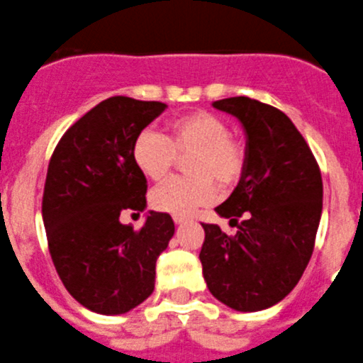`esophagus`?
<instances>
[{
	"label": "esophagus",
	"instance_id": "obj_1",
	"mask_svg": "<svg viewBox=\"0 0 363 363\" xmlns=\"http://www.w3.org/2000/svg\"><path fill=\"white\" fill-rule=\"evenodd\" d=\"M189 217H184V215H174V222L175 224H184V222H188Z\"/></svg>",
	"mask_w": 363,
	"mask_h": 363
}]
</instances>
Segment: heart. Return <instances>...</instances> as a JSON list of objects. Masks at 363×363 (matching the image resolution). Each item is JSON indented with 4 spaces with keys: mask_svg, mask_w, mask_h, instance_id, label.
<instances>
[{
    "mask_svg": "<svg viewBox=\"0 0 363 363\" xmlns=\"http://www.w3.org/2000/svg\"><path fill=\"white\" fill-rule=\"evenodd\" d=\"M186 159L189 177H174L157 186L150 195L155 210L188 215L199 206L218 197V186L237 184L246 168L244 146L230 137V126L222 117L204 110L184 113L168 125V133L146 128L132 145V161L150 181L168 175L177 157Z\"/></svg>",
    "mask_w": 363,
    "mask_h": 363,
    "instance_id": "1",
    "label": "heart"
}]
</instances>
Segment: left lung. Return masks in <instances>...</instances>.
I'll return each instance as SVG.
<instances>
[{
  "label": "left lung",
  "instance_id": "left-lung-1",
  "mask_svg": "<svg viewBox=\"0 0 363 363\" xmlns=\"http://www.w3.org/2000/svg\"><path fill=\"white\" fill-rule=\"evenodd\" d=\"M213 106L240 121L246 168L233 194L215 208L237 233L202 224V275L228 308L262 311L286 298L308 267L322 215V175L302 133L279 108L250 97Z\"/></svg>",
  "mask_w": 363,
  "mask_h": 363
}]
</instances>
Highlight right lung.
<instances>
[{"label":"right lung","mask_w":363,"mask_h":363,"mask_svg":"<svg viewBox=\"0 0 363 363\" xmlns=\"http://www.w3.org/2000/svg\"><path fill=\"white\" fill-rule=\"evenodd\" d=\"M159 101L116 96L70 126L52 153L43 191V222L52 262L81 306L123 315L155 287V262L174 237L168 213L148 211L139 231L119 220L146 208V177L132 145L155 117Z\"/></svg>","instance_id":"right-lung-1"}]
</instances>
